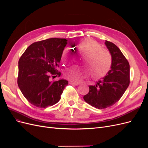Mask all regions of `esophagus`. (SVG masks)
<instances>
[{
    "label": "esophagus",
    "mask_w": 148,
    "mask_h": 148,
    "mask_svg": "<svg viewBox=\"0 0 148 148\" xmlns=\"http://www.w3.org/2000/svg\"><path fill=\"white\" fill-rule=\"evenodd\" d=\"M69 83H70V84H71L75 85V86H78V85H79V84H80V83H79V82H70Z\"/></svg>",
    "instance_id": "1"
}]
</instances>
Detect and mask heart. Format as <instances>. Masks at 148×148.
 Masks as SVG:
<instances>
[{
  "label": "heart",
  "instance_id": "heart-1",
  "mask_svg": "<svg viewBox=\"0 0 148 148\" xmlns=\"http://www.w3.org/2000/svg\"><path fill=\"white\" fill-rule=\"evenodd\" d=\"M78 52L84 57L82 63L87 66H73L66 71L67 77L73 81H79L90 74L93 77H104L110 71L112 65V56L107 49H102L99 43L91 39H80L76 43ZM70 51L65 49L62 52V60L69 64L72 61Z\"/></svg>",
  "mask_w": 148,
  "mask_h": 148
}]
</instances>
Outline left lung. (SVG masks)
<instances>
[{"label":"left lung","instance_id":"left-lung-1","mask_svg":"<svg viewBox=\"0 0 148 148\" xmlns=\"http://www.w3.org/2000/svg\"><path fill=\"white\" fill-rule=\"evenodd\" d=\"M106 45L112 56L111 69L96 85L89 86V91L83 97L88 104L103 109L119 101L129 86L130 65L120 49L108 41Z\"/></svg>","mask_w":148,"mask_h":148}]
</instances>
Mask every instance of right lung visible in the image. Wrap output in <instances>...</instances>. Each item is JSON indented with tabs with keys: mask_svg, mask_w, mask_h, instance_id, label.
I'll return each instance as SVG.
<instances>
[{
	"mask_svg": "<svg viewBox=\"0 0 148 148\" xmlns=\"http://www.w3.org/2000/svg\"><path fill=\"white\" fill-rule=\"evenodd\" d=\"M67 40L50 38L35 42L26 49L18 61V87L27 101L39 108L56 104L61 98L65 79L52 82L60 77L57 70Z\"/></svg>",
	"mask_w": 148,
	"mask_h": 148,
	"instance_id": "right-lung-1",
	"label": "right lung"
}]
</instances>
